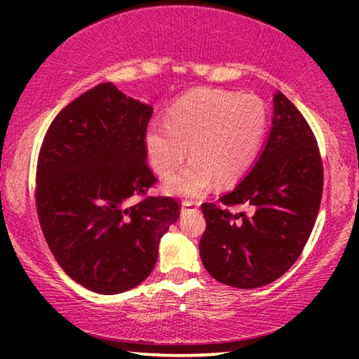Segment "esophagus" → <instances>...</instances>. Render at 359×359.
Returning <instances> with one entry per match:
<instances>
[{"label":"esophagus","instance_id":"esophagus-1","mask_svg":"<svg viewBox=\"0 0 359 359\" xmlns=\"http://www.w3.org/2000/svg\"><path fill=\"white\" fill-rule=\"evenodd\" d=\"M183 205H184L186 209H189V208H194V205H198V201H196L194 198H189V196H188V198L184 199Z\"/></svg>","mask_w":359,"mask_h":359}]
</instances>
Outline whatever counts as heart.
Instances as JSON below:
<instances>
[{"instance_id": "heart-1", "label": "heart", "mask_w": 359, "mask_h": 359, "mask_svg": "<svg viewBox=\"0 0 359 359\" xmlns=\"http://www.w3.org/2000/svg\"><path fill=\"white\" fill-rule=\"evenodd\" d=\"M242 139V135H240L238 130H224L222 135H220V144L222 145H235L238 144V140Z\"/></svg>"}]
</instances>
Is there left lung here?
<instances>
[{
	"instance_id": "obj_1",
	"label": "left lung",
	"mask_w": 359,
	"mask_h": 359,
	"mask_svg": "<svg viewBox=\"0 0 359 359\" xmlns=\"http://www.w3.org/2000/svg\"><path fill=\"white\" fill-rule=\"evenodd\" d=\"M154 107L101 83L62 109L37 163V214L60 268L88 291L121 294L149 278L180 217L147 166Z\"/></svg>"
}]
</instances>
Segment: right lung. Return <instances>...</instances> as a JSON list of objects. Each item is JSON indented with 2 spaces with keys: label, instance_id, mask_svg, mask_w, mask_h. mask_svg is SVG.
Segmentation results:
<instances>
[{
  "label": "right lung",
  "instance_id": "add662e5",
  "mask_svg": "<svg viewBox=\"0 0 359 359\" xmlns=\"http://www.w3.org/2000/svg\"><path fill=\"white\" fill-rule=\"evenodd\" d=\"M317 142L286 96H274L271 130L224 205L205 204L199 253L215 281L253 289L283 276L306 247L322 199Z\"/></svg>",
  "mask_w": 359,
  "mask_h": 359
}]
</instances>
